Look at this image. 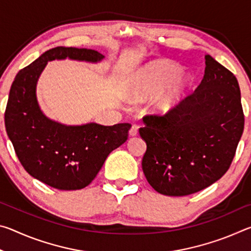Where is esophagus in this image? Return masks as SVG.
<instances>
[{
    "label": "esophagus",
    "instance_id": "34e87169",
    "mask_svg": "<svg viewBox=\"0 0 251 251\" xmlns=\"http://www.w3.org/2000/svg\"><path fill=\"white\" fill-rule=\"evenodd\" d=\"M137 131H138V127L137 126H131V128L129 129V136L130 137H134V136L137 135Z\"/></svg>",
    "mask_w": 251,
    "mask_h": 251
}]
</instances>
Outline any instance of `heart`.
<instances>
[{
    "instance_id": "obj_1",
    "label": "heart",
    "mask_w": 251,
    "mask_h": 251,
    "mask_svg": "<svg viewBox=\"0 0 251 251\" xmlns=\"http://www.w3.org/2000/svg\"><path fill=\"white\" fill-rule=\"evenodd\" d=\"M182 71L179 64L168 59L148 63L129 76L128 99L143 103L155 96L152 112L158 116L169 115L184 103L194 88L193 75Z\"/></svg>"
}]
</instances>
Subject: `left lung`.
Wrapping results in <instances>:
<instances>
[{
	"mask_svg": "<svg viewBox=\"0 0 251 251\" xmlns=\"http://www.w3.org/2000/svg\"><path fill=\"white\" fill-rule=\"evenodd\" d=\"M197 90L175 112L145 116L139 135L146 142L143 172L166 196H186L214 184L228 171L244 131L236 76L206 55Z\"/></svg>",
	"mask_w": 251,
	"mask_h": 251,
	"instance_id": "obj_1",
	"label": "left lung"
}]
</instances>
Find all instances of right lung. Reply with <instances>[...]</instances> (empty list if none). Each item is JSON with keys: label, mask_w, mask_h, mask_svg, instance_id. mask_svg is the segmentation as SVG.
Here are the masks:
<instances>
[{"label": "right lung", "mask_w": 251, "mask_h": 251, "mask_svg": "<svg viewBox=\"0 0 251 251\" xmlns=\"http://www.w3.org/2000/svg\"><path fill=\"white\" fill-rule=\"evenodd\" d=\"M104 57L94 50L58 46L21 70L12 83L4 115L7 136L25 171L53 188L76 190L90 185L109 152L127 141L131 125H66L50 120L37 101V82L50 61L100 63Z\"/></svg>", "instance_id": "right-lung-1"}]
</instances>
